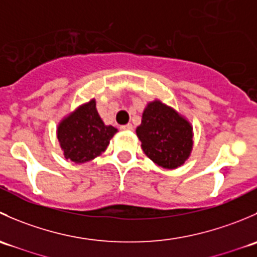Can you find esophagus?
<instances>
[{
    "label": "esophagus",
    "instance_id": "34e87169",
    "mask_svg": "<svg viewBox=\"0 0 257 257\" xmlns=\"http://www.w3.org/2000/svg\"><path fill=\"white\" fill-rule=\"evenodd\" d=\"M120 129L121 131H125V132L133 131V125H132V124H125V125H121Z\"/></svg>",
    "mask_w": 257,
    "mask_h": 257
}]
</instances>
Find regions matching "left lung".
Here are the masks:
<instances>
[{
	"label": "left lung",
	"mask_w": 257,
	"mask_h": 257,
	"mask_svg": "<svg viewBox=\"0 0 257 257\" xmlns=\"http://www.w3.org/2000/svg\"><path fill=\"white\" fill-rule=\"evenodd\" d=\"M136 132L145 155L164 169H177L190 157L193 126L160 100L148 103Z\"/></svg>",
	"instance_id": "obj_1"
}]
</instances>
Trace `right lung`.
<instances>
[{
	"label": "right lung",
	"mask_w": 257,
	"mask_h": 257,
	"mask_svg": "<svg viewBox=\"0 0 257 257\" xmlns=\"http://www.w3.org/2000/svg\"><path fill=\"white\" fill-rule=\"evenodd\" d=\"M116 132V128L103 123L95 108V99H92L62 119L57 138L66 159L82 164L99 157Z\"/></svg>",
	"instance_id": "right-lung-1"
}]
</instances>
